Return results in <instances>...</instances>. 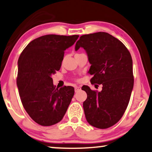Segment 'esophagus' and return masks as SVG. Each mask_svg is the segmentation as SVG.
Here are the masks:
<instances>
[{
	"instance_id": "1",
	"label": "esophagus",
	"mask_w": 152,
	"mask_h": 152,
	"mask_svg": "<svg viewBox=\"0 0 152 152\" xmlns=\"http://www.w3.org/2000/svg\"><path fill=\"white\" fill-rule=\"evenodd\" d=\"M81 90V87L80 86H75V92H78L79 91H80Z\"/></svg>"
}]
</instances>
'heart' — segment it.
Returning a JSON list of instances; mask_svg holds the SVG:
<instances>
[{
  "label": "heart",
  "instance_id": "heart-1",
  "mask_svg": "<svg viewBox=\"0 0 152 152\" xmlns=\"http://www.w3.org/2000/svg\"><path fill=\"white\" fill-rule=\"evenodd\" d=\"M80 54H81V53H77V54L75 55V56H77V55H80Z\"/></svg>",
  "mask_w": 152,
  "mask_h": 152
}]
</instances>
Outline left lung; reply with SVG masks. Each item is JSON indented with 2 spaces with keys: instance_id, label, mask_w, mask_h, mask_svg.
Returning <instances> with one entry per match:
<instances>
[{
  "instance_id": "obj_1",
  "label": "left lung",
  "mask_w": 152,
  "mask_h": 152,
  "mask_svg": "<svg viewBox=\"0 0 152 152\" xmlns=\"http://www.w3.org/2000/svg\"><path fill=\"white\" fill-rule=\"evenodd\" d=\"M87 53L93 75L91 83L102 84V91L81 88L87 93L83 107L87 121L92 126L106 129L116 124L124 115L134 86L132 59L126 47L105 32L83 35L75 50Z\"/></svg>"
}]
</instances>
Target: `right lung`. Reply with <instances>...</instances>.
Listing matches in <instances>:
<instances>
[{"label":"right lung","instance_id":"add662e5","mask_svg":"<svg viewBox=\"0 0 152 152\" xmlns=\"http://www.w3.org/2000/svg\"><path fill=\"white\" fill-rule=\"evenodd\" d=\"M78 35H46L28 44L19 57L17 86L24 108L35 122L50 126L62 119L75 93L72 86L61 88L51 75L60 69L64 50Z\"/></svg>","mask_w":152,"mask_h":152}]
</instances>
